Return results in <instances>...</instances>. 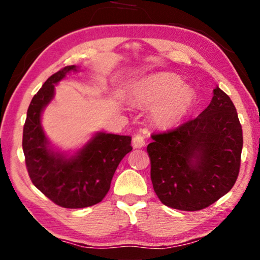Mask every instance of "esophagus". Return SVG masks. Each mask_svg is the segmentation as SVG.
<instances>
[{"instance_id": "34e87169", "label": "esophagus", "mask_w": 260, "mask_h": 260, "mask_svg": "<svg viewBox=\"0 0 260 260\" xmlns=\"http://www.w3.org/2000/svg\"><path fill=\"white\" fill-rule=\"evenodd\" d=\"M144 144H146V141L144 138L141 134H136L133 138V147L134 148H142Z\"/></svg>"}]
</instances>
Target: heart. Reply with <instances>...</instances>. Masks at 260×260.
Segmentation results:
<instances>
[{
    "label": "heart",
    "instance_id": "b5f03b06",
    "mask_svg": "<svg viewBox=\"0 0 260 260\" xmlns=\"http://www.w3.org/2000/svg\"><path fill=\"white\" fill-rule=\"evenodd\" d=\"M131 101L139 107L150 108L153 124L161 129L179 126L190 112L195 91L183 85L177 74L158 72L134 82L129 90Z\"/></svg>",
    "mask_w": 260,
    "mask_h": 260
}]
</instances>
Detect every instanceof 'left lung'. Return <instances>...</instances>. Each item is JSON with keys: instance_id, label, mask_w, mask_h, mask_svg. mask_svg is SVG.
Returning <instances> with one entry per match:
<instances>
[{"instance_id": "left-lung-1", "label": "left lung", "mask_w": 260, "mask_h": 260, "mask_svg": "<svg viewBox=\"0 0 260 260\" xmlns=\"http://www.w3.org/2000/svg\"><path fill=\"white\" fill-rule=\"evenodd\" d=\"M151 138L147 150L153 190L169 208L199 211L234 186L243 136L234 104L218 86L199 117Z\"/></svg>"}]
</instances>
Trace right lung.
<instances>
[{
	"label": "right lung",
	"instance_id": "right-lung-1",
	"mask_svg": "<svg viewBox=\"0 0 260 260\" xmlns=\"http://www.w3.org/2000/svg\"><path fill=\"white\" fill-rule=\"evenodd\" d=\"M79 67L52 74L30 102L23 132V150L29 178L57 205L81 209L107 195L118 165L132 151L128 135L96 132L81 148L64 152L52 146L42 127V113L55 96V86Z\"/></svg>",
	"mask_w": 260,
	"mask_h": 260
}]
</instances>
